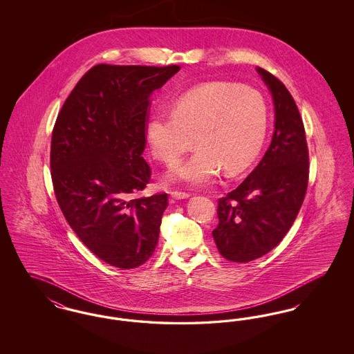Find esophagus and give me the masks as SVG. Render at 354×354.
I'll use <instances>...</instances> for the list:
<instances>
[{"label": "esophagus", "mask_w": 354, "mask_h": 354, "mask_svg": "<svg viewBox=\"0 0 354 354\" xmlns=\"http://www.w3.org/2000/svg\"><path fill=\"white\" fill-rule=\"evenodd\" d=\"M171 196L174 199H187V198H189V194L188 192H183V191H172Z\"/></svg>", "instance_id": "esophagus-1"}]
</instances>
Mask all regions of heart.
Here are the masks:
<instances>
[{
	"label": "heart",
	"mask_w": 354,
	"mask_h": 354,
	"mask_svg": "<svg viewBox=\"0 0 354 354\" xmlns=\"http://www.w3.org/2000/svg\"><path fill=\"white\" fill-rule=\"evenodd\" d=\"M267 124V103L259 91L211 82L182 94L172 113L155 111L147 139L152 155L169 166L194 138L196 151L171 169L169 178L195 187L209 183L221 169L236 175L251 166L263 147Z\"/></svg>",
	"instance_id": "1"
}]
</instances>
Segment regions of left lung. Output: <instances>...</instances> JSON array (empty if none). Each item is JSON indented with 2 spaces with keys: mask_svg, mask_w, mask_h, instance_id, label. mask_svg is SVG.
Masks as SVG:
<instances>
[{
  "mask_svg": "<svg viewBox=\"0 0 354 354\" xmlns=\"http://www.w3.org/2000/svg\"><path fill=\"white\" fill-rule=\"evenodd\" d=\"M274 102L270 149L236 189L218 201L219 224L212 231L220 254L248 263L272 251L296 219L306 194L309 152L303 119L286 84L257 68Z\"/></svg>",
  "mask_w": 354,
  "mask_h": 354,
  "instance_id": "left-lung-1",
  "label": "left lung"
}]
</instances>
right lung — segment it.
I'll return each instance as SVG.
<instances>
[{
    "mask_svg": "<svg viewBox=\"0 0 354 354\" xmlns=\"http://www.w3.org/2000/svg\"><path fill=\"white\" fill-rule=\"evenodd\" d=\"M179 70L95 65L70 93L51 133L58 205L84 245L117 268L142 266L158 244L169 195L131 196L151 179L142 156L150 95Z\"/></svg>",
    "mask_w": 354,
    "mask_h": 354,
    "instance_id": "1",
    "label": "right lung"
}]
</instances>
